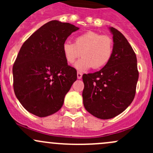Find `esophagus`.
I'll return each instance as SVG.
<instances>
[{"instance_id":"obj_1","label":"esophagus","mask_w":153,"mask_h":153,"mask_svg":"<svg viewBox=\"0 0 153 153\" xmlns=\"http://www.w3.org/2000/svg\"><path fill=\"white\" fill-rule=\"evenodd\" d=\"M77 78H78V79H81V78H82V73L78 72V73H77Z\"/></svg>"}]
</instances>
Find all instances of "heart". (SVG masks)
Wrapping results in <instances>:
<instances>
[{
    "mask_svg": "<svg viewBox=\"0 0 153 153\" xmlns=\"http://www.w3.org/2000/svg\"><path fill=\"white\" fill-rule=\"evenodd\" d=\"M62 50L68 64H74L82 55L75 67L80 72H84L92 67L100 69L109 62L113 52V41L107 35L88 31L77 36L75 44L64 42Z\"/></svg>",
    "mask_w": 153,
    "mask_h": 153,
    "instance_id": "obj_1",
    "label": "heart"
}]
</instances>
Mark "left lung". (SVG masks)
<instances>
[{
    "label": "left lung",
    "mask_w": 153,
    "mask_h": 153,
    "mask_svg": "<svg viewBox=\"0 0 153 153\" xmlns=\"http://www.w3.org/2000/svg\"><path fill=\"white\" fill-rule=\"evenodd\" d=\"M113 52L100 71L83 75V102L87 112L100 119H110L123 112L135 95L138 71L135 52L121 32L109 27Z\"/></svg>",
    "instance_id": "8db88e82"
}]
</instances>
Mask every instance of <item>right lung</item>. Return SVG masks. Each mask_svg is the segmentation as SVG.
Returning <instances> with one entry per match:
<instances>
[{"label": "right lung", "instance_id": "right-lung-1", "mask_svg": "<svg viewBox=\"0 0 153 153\" xmlns=\"http://www.w3.org/2000/svg\"><path fill=\"white\" fill-rule=\"evenodd\" d=\"M79 28L52 21L35 31L24 43L12 68L17 98L29 112L47 117L58 112L77 80L75 69L68 65L62 47Z\"/></svg>", "mask_w": 153, "mask_h": 153}]
</instances>
